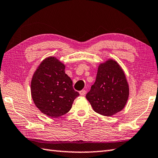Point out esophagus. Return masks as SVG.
<instances>
[{"mask_svg":"<svg viewBox=\"0 0 158 158\" xmlns=\"http://www.w3.org/2000/svg\"><path fill=\"white\" fill-rule=\"evenodd\" d=\"M86 90H85V89H82L81 91H80L79 92V94H80V95L81 96H85V94H86Z\"/></svg>","mask_w":158,"mask_h":158,"instance_id":"1","label":"esophagus"}]
</instances>
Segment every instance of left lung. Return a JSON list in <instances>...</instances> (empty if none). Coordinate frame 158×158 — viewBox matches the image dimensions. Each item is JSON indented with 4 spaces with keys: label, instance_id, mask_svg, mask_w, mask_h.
Masks as SVG:
<instances>
[{
    "label": "left lung",
    "instance_id": "left-lung-1",
    "mask_svg": "<svg viewBox=\"0 0 158 158\" xmlns=\"http://www.w3.org/2000/svg\"><path fill=\"white\" fill-rule=\"evenodd\" d=\"M129 96V87L120 66L109 60L98 66L96 81L86 94L95 112L111 116L122 110Z\"/></svg>",
    "mask_w": 158,
    "mask_h": 158
}]
</instances>
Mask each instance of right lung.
Here are the masks:
<instances>
[{
	"mask_svg": "<svg viewBox=\"0 0 158 158\" xmlns=\"http://www.w3.org/2000/svg\"><path fill=\"white\" fill-rule=\"evenodd\" d=\"M65 66L54 57L45 59L36 69L31 81V95L36 107L52 117L68 113L79 96L73 89Z\"/></svg>",
	"mask_w": 158,
	"mask_h": 158,
	"instance_id": "add662e5",
	"label": "right lung"
}]
</instances>
